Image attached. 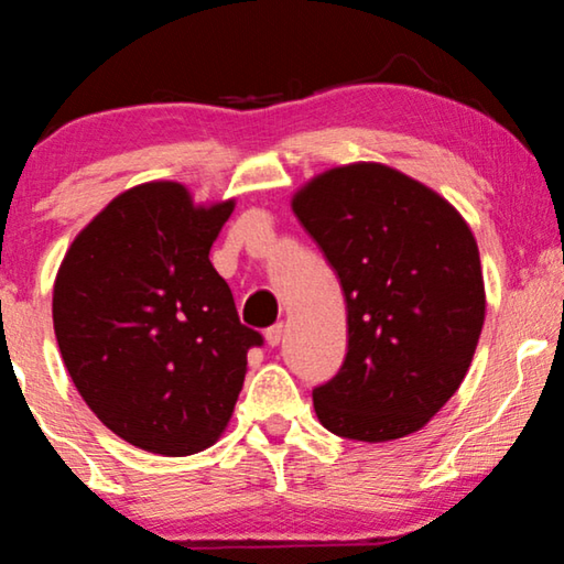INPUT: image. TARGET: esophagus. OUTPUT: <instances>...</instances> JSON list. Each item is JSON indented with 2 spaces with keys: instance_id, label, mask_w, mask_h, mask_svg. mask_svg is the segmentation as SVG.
<instances>
[{
  "instance_id": "34e87169",
  "label": "esophagus",
  "mask_w": 564,
  "mask_h": 564,
  "mask_svg": "<svg viewBox=\"0 0 564 564\" xmlns=\"http://www.w3.org/2000/svg\"><path fill=\"white\" fill-rule=\"evenodd\" d=\"M282 334H284V326L282 323H274V326H269L267 330H264V338H267V344L272 346H280V341H282Z\"/></svg>"
}]
</instances>
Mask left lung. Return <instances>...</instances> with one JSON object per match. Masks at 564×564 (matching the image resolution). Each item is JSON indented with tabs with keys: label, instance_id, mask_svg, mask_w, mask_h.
<instances>
[{
	"label": "left lung",
	"instance_id": "obj_1",
	"mask_svg": "<svg viewBox=\"0 0 564 564\" xmlns=\"http://www.w3.org/2000/svg\"><path fill=\"white\" fill-rule=\"evenodd\" d=\"M297 220L341 280L349 349L313 390L330 434L390 442L426 426L465 380L485 321L473 230L426 184L382 164L315 176Z\"/></svg>",
	"mask_w": 564,
	"mask_h": 564
}]
</instances>
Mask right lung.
Returning <instances> with one entry per match:
<instances>
[{"label": "right lung", "mask_w": 564, "mask_h": 564, "mask_svg": "<svg viewBox=\"0 0 564 564\" xmlns=\"http://www.w3.org/2000/svg\"><path fill=\"white\" fill-rule=\"evenodd\" d=\"M234 199L195 207L187 187L122 192L74 238L53 284V328L99 421L138 449L187 457L218 442L259 330L238 321L210 264Z\"/></svg>", "instance_id": "1"}]
</instances>
